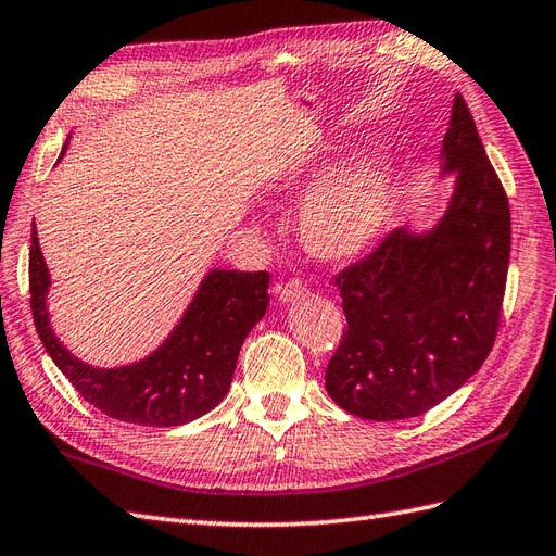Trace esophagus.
<instances>
[{
    "label": "esophagus",
    "mask_w": 556,
    "mask_h": 556,
    "mask_svg": "<svg viewBox=\"0 0 556 556\" xmlns=\"http://www.w3.org/2000/svg\"><path fill=\"white\" fill-rule=\"evenodd\" d=\"M306 292V282L302 278H290L286 282H280L278 286V298L280 302H290V300H298Z\"/></svg>",
    "instance_id": "34e87169"
}]
</instances>
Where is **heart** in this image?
Listing matches in <instances>:
<instances>
[{"mask_svg":"<svg viewBox=\"0 0 556 556\" xmlns=\"http://www.w3.org/2000/svg\"><path fill=\"white\" fill-rule=\"evenodd\" d=\"M320 174L300 182L312 190ZM392 202V170L386 162H362L324 185L304 202L300 238L306 250L324 262H340L359 254L386 224Z\"/></svg>","mask_w":556,"mask_h":556,"instance_id":"b5f03b06","label":"heart"}]
</instances>
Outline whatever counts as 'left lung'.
Here are the masks:
<instances>
[{
	"mask_svg": "<svg viewBox=\"0 0 556 556\" xmlns=\"http://www.w3.org/2000/svg\"><path fill=\"white\" fill-rule=\"evenodd\" d=\"M442 150L456 190L440 226L424 238L394 228L332 276L348 328L326 390L344 412L371 421L433 409L483 366L500 330L509 200L462 94Z\"/></svg>",
	"mask_w": 556,
	"mask_h": 556,
	"instance_id": "8db88e82",
	"label": "left lung"
}]
</instances>
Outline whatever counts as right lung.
I'll return each mask as SVG.
<instances>
[{"label": "right lung", "mask_w": 556, "mask_h": 556, "mask_svg": "<svg viewBox=\"0 0 556 556\" xmlns=\"http://www.w3.org/2000/svg\"><path fill=\"white\" fill-rule=\"evenodd\" d=\"M30 309L47 354L85 402L126 424L170 428L190 424L226 397L247 332L268 304V274L212 270L170 338L144 362L92 368L61 348L47 318L49 270L30 232Z\"/></svg>", "instance_id": "obj_1"}]
</instances>
